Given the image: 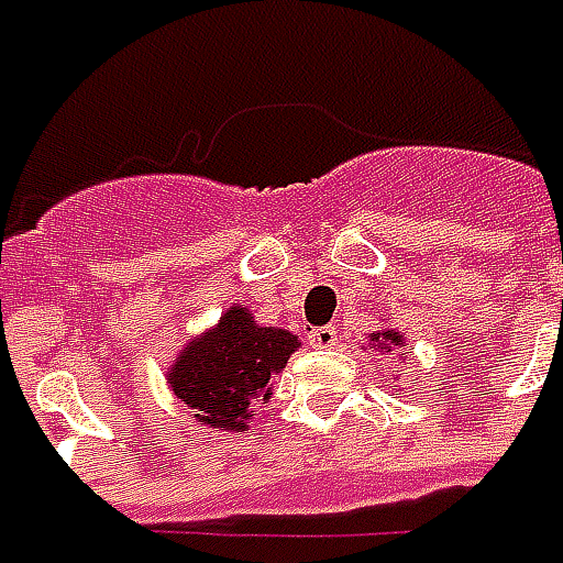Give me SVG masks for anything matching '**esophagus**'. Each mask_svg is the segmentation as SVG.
I'll list each match as a JSON object with an SVG mask.
<instances>
[{
  "mask_svg": "<svg viewBox=\"0 0 563 563\" xmlns=\"http://www.w3.org/2000/svg\"><path fill=\"white\" fill-rule=\"evenodd\" d=\"M307 343L313 350H331V346H338V331L331 329V325H319V329L307 334Z\"/></svg>",
  "mask_w": 563,
  "mask_h": 563,
  "instance_id": "esophagus-1",
  "label": "esophagus"
}]
</instances>
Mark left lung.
<instances>
[{
    "instance_id": "obj_1",
    "label": "left lung",
    "mask_w": 563,
    "mask_h": 563,
    "mask_svg": "<svg viewBox=\"0 0 563 563\" xmlns=\"http://www.w3.org/2000/svg\"><path fill=\"white\" fill-rule=\"evenodd\" d=\"M371 350H379V353H395L398 346L404 343V334H398V331H377V334H371ZM404 355V353H401Z\"/></svg>"
}]
</instances>
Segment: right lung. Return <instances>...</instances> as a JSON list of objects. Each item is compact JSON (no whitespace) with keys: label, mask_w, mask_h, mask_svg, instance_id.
<instances>
[{"label":"right lung","mask_w":563,"mask_h":563,"mask_svg":"<svg viewBox=\"0 0 563 563\" xmlns=\"http://www.w3.org/2000/svg\"><path fill=\"white\" fill-rule=\"evenodd\" d=\"M298 346L292 331L258 325L246 307H229L213 329L186 343L168 383L198 424L246 431L258 407L268 404L271 377Z\"/></svg>","instance_id":"add662e5"}]
</instances>
